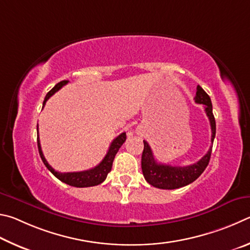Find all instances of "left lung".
I'll return each mask as SVG.
<instances>
[{
  "mask_svg": "<svg viewBox=\"0 0 250 250\" xmlns=\"http://www.w3.org/2000/svg\"><path fill=\"white\" fill-rule=\"evenodd\" d=\"M194 101L196 103L204 105L205 113H207L209 124H211V142L213 144L216 133V124L215 118L213 115L212 102L207 92L200 85L196 86V95ZM212 146L213 145L209 147L208 154H205L198 163L186 166V167H172V166L169 165L157 163L150 146L148 145L146 141H144V150L142 155V170L144 177H145L146 181L149 185L158 188V189L173 190L190 185V183L195 181L203 173L205 168L208 167L209 158H211Z\"/></svg>",
  "mask_w": 250,
  "mask_h": 250,
  "instance_id": "obj_1",
  "label": "left lung"
}]
</instances>
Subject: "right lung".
<instances>
[{
	"instance_id": "obj_1",
	"label": "right lung",
	"mask_w": 250,
	"mask_h": 250,
	"mask_svg": "<svg viewBox=\"0 0 250 250\" xmlns=\"http://www.w3.org/2000/svg\"><path fill=\"white\" fill-rule=\"evenodd\" d=\"M68 81H60L59 83L52 87V89L48 92L45 100H43L42 107L45 106L47 100L50 98L51 95H54L57 91L60 90L64 84H67ZM126 141V133H122L121 135L114 139L112 142L111 146H109L107 154L105 155L104 159L101 161V163L96 166V167L92 168L90 170H85V171H80V172H58L51 167V166L47 163L45 157H43L42 147H41V142H39V135H38V124H37V145H38V151L39 155H41V158L42 160L43 165L46 166L47 169L54 174V176L59 179L60 181H62L67 185L76 188H87V187H94L98 186L100 183H102L105 179L107 177V173L111 171L113 160L115 158V155L117 154L118 149H120L121 146L124 144Z\"/></svg>"
}]
</instances>
